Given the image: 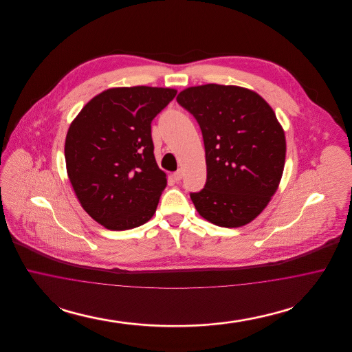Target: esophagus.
Returning <instances> with one entry per match:
<instances>
[{"label":"esophagus","mask_w":352,"mask_h":352,"mask_svg":"<svg viewBox=\"0 0 352 352\" xmlns=\"http://www.w3.org/2000/svg\"><path fill=\"white\" fill-rule=\"evenodd\" d=\"M173 178H174V181H175V182H179V181L182 179V171H181V170L175 171V173L173 174Z\"/></svg>","instance_id":"34e87169"}]
</instances>
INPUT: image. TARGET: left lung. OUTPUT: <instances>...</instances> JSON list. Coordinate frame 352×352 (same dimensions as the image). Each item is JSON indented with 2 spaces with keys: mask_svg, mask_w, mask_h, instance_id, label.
Wrapping results in <instances>:
<instances>
[{
  "mask_svg": "<svg viewBox=\"0 0 352 352\" xmlns=\"http://www.w3.org/2000/svg\"><path fill=\"white\" fill-rule=\"evenodd\" d=\"M177 101L201 126L207 181L191 201L201 218L241 227L268 204L283 177L285 133L267 101L251 89L206 84Z\"/></svg>",
  "mask_w": 352,
  "mask_h": 352,
  "instance_id": "left-lung-1",
  "label": "left lung"
}]
</instances>
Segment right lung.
Wrapping results in <instances>:
<instances>
[{
    "label": "right lung",
    "instance_id": "1",
    "mask_svg": "<svg viewBox=\"0 0 352 352\" xmlns=\"http://www.w3.org/2000/svg\"><path fill=\"white\" fill-rule=\"evenodd\" d=\"M177 95L173 88H111L84 105L68 128V178L85 212L112 231L142 226L166 187L151 121Z\"/></svg>",
    "mask_w": 352,
    "mask_h": 352
}]
</instances>
